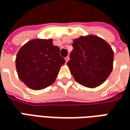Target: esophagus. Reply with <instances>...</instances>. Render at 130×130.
Wrapping results in <instances>:
<instances>
[{"mask_svg": "<svg viewBox=\"0 0 130 130\" xmlns=\"http://www.w3.org/2000/svg\"><path fill=\"white\" fill-rule=\"evenodd\" d=\"M65 60H66V62L69 61V56H67V57L65 58Z\"/></svg>", "mask_w": 130, "mask_h": 130, "instance_id": "esophagus-1", "label": "esophagus"}]
</instances>
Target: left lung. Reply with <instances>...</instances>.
<instances>
[{"label":"left lung","instance_id":"8db88e82","mask_svg":"<svg viewBox=\"0 0 130 130\" xmlns=\"http://www.w3.org/2000/svg\"><path fill=\"white\" fill-rule=\"evenodd\" d=\"M73 41L67 66L74 79L85 87L99 86L112 71V48L95 35L81 36Z\"/></svg>","mask_w":130,"mask_h":130}]
</instances>
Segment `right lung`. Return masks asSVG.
Masks as SVG:
<instances>
[{
    "label": "right lung",
    "mask_w": 130,
    "mask_h": 130,
    "mask_svg": "<svg viewBox=\"0 0 130 130\" xmlns=\"http://www.w3.org/2000/svg\"><path fill=\"white\" fill-rule=\"evenodd\" d=\"M52 39H35L21 47L17 55L16 67L20 80L28 87L38 90L55 82L65 60Z\"/></svg>",
    "instance_id": "add662e5"
}]
</instances>
